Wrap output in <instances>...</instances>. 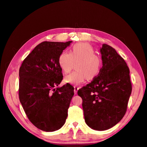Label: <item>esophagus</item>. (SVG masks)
<instances>
[{"instance_id":"1","label":"esophagus","mask_w":147,"mask_h":147,"mask_svg":"<svg viewBox=\"0 0 147 147\" xmlns=\"http://www.w3.org/2000/svg\"><path fill=\"white\" fill-rule=\"evenodd\" d=\"M79 88H80L78 86H77V85L74 86V92H75V94H76L77 93V91L79 90Z\"/></svg>"}]
</instances>
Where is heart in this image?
I'll list each match as a JSON object with an SVG mask.
<instances>
[{
    "label": "heart",
    "mask_w": 147,
    "mask_h": 147,
    "mask_svg": "<svg viewBox=\"0 0 147 147\" xmlns=\"http://www.w3.org/2000/svg\"><path fill=\"white\" fill-rule=\"evenodd\" d=\"M95 50L87 43L76 44L71 48L70 53L63 51L58 58L60 68L64 74L69 73L77 63V71L67 75L64 81L72 84H78L88 80H92L99 75L102 67L100 57L95 54Z\"/></svg>",
    "instance_id": "b5f03b06"
}]
</instances>
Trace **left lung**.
Returning a JSON list of instances; mask_svg holds the SVG:
<instances>
[{
  "label": "left lung",
  "instance_id": "obj_1",
  "mask_svg": "<svg viewBox=\"0 0 147 147\" xmlns=\"http://www.w3.org/2000/svg\"><path fill=\"white\" fill-rule=\"evenodd\" d=\"M102 67L93 80L78 91L82 100L84 120L96 131H105L120 121L126 113L132 85L129 69L114 48H100Z\"/></svg>",
  "mask_w": 147,
  "mask_h": 147
}]
</instances>
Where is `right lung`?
<instances>
[{
    "mask_svg": "<svg viewBox=\"0 0 147 147\" xmlns=\"http://www.w3.org/2000/svg\"><path fill=\"white\" fill-rule=\"evenodd\" d=\"M72 42H42L26 57L20 68V102L30 121L40 130H58L67 117L74 88L69 83L56 89L55 87L63 78L59 56Z\"/></svg>",
    "mask_w": 147,
    "mask_h": 147,
    "instance_id": "right-lung-1",
    "label": "right lung"
}]
</instances>
